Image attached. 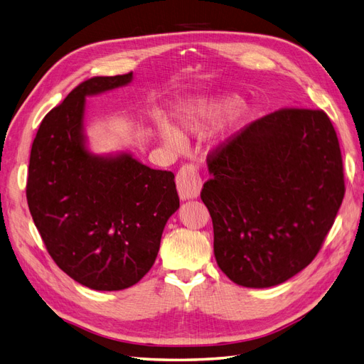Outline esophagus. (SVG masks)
I'll return each instance as SVG.
<instances>
[{
  "label": "esophagus",
  "instance_id": "obj_1",
  "mask_svg": "<svg viewBox=\"0 0 364 364\" xmlns=\"http://www.w3.org/2000/svg\"><path fill=\"white\" fill-rule=\"evenodd\" d=\"M176 183H178V191L182 200L194 199V197L199 196L202 188L199 168H197L194 164H185L178 173Z\"/></svg>",
  "mask_w": 364,
  "mask_h": 364
}]
</instances>
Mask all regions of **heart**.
<instances>
[{"label":"heart","instance_id":"heart-1","mask_svg":"<svg viewBox=\"0 0 364 364\" xmlns=\"http://www.w3.org/2000/svg\"><path fill=\"white\" fill-rule=\"evenodd\" d=\"M238 106L237 97H213V98H203V100H197L194 103H188L183 106L176 115V130L178 134L168 127H161V136L171 147L181 146L179 135H197L202 134L206 129L213 127L214 124L220 123L225 117ZM252 115L250 109H245L241 114L235 118V123H243Z\"/></svg>","mask_w":364,"mask_h":364}]
</instances>
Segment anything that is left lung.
I'll return each mask as SVG.
<instances>
[{"mask_svg":"<svg viewBox=\"0 0 364 364\" xmlns=\"http://www.w3.org/2000/svg\"><path fill=\"white\" fill-rule=\"evenodd\" d=\"M208 168L200 197L230 281L272 287L316 258L345 196L338 138L323 111L282 107L252 121L209 151Z\"/></svg>","mask_w":364,"mask_h":364,"instance_id":"8db88e82","label":"left lung"}]
</instances>
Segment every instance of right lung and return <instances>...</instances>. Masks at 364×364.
<instances>
[{"mask_svg": "<svg viewBox=\"0 0 364 364\" xmlns=\"http://www.w3.org/2000/svg\"><path fill=\"white\" fill-rule=\"evenodd\" d=\"M130 80L127 73L80 83L42 119L30 153L26 194L33 222L59 269L92 290H123L144 277L179 208L171 171L127 153L97 156L85 147V97Z\"/></svg>", "mask_w": 364, "mask_h": 364, "instance_id": "obj_1", "label": "right lung"}]
</instances>
